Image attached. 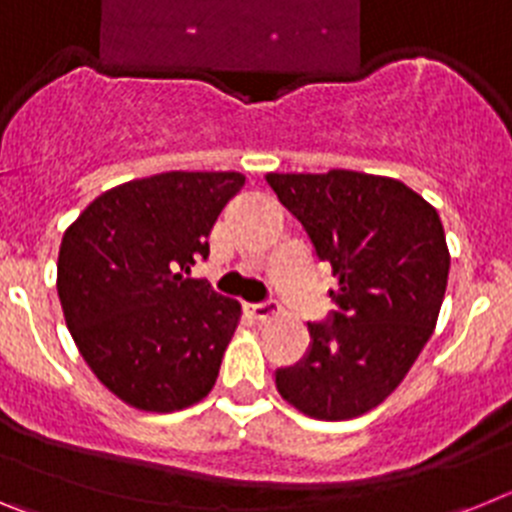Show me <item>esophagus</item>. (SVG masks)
I'll list each match as a JSON object with an SVG mask.
<instances>
[{"label": "esophagus", "mask_w": 512, "mask_h": 512, "mask_svg": "<svg viewBox=\"0 0 512 512\" xmlns=\"http://www.w3.org/2000/svg\"><path fill=\"white\" fill-rule=\"evenodd\" d=\"M246 312H248V315H251L253 320H266V318H274V315H279V305L274 300L248 302Z\"/></svg>", "instance_id": "esophagus-1"}]
</instances>
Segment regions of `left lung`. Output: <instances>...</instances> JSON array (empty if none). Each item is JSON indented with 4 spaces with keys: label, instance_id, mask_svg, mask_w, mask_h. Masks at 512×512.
<instances>
[{
    "label": "left lung",
    "instance_id": "obj_1",
    "mask_svg": "<svg viewBox=\"0 0 512 512\" xmlns=\"http://www.w3.org/2000/svg\"><path fill=\"white\" fill-rule=\"evenodd\" d=\"M297 217L315 256L336 277L323 323H307L310 348L277 369L289 405L318 420L369 413L395 392L436 328L449 248L436 207L387 176L266 174Z\"/></svg>",
    "mask_w": 512,
    "mask_h": 512
}]
</instances>
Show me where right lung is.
<instances>
[{
    "label": "right lung",
    "mask_w": 512,
    "mask_h": 512,
    "mask_svg": "<svg viewBox=\"0 0 512 512\" xmlns=\"http://www.w3.org/2000/svg\"><path fill=\"white\" fill-rule=\"evenodd\" d=\"M246 176L169 171L120 184L76 217L58 251V297L99 382L148 413H174L215 387L241 305L187 277Z\"/></svg>",
    "instance_id": "add662e5"
}]
</instances>
